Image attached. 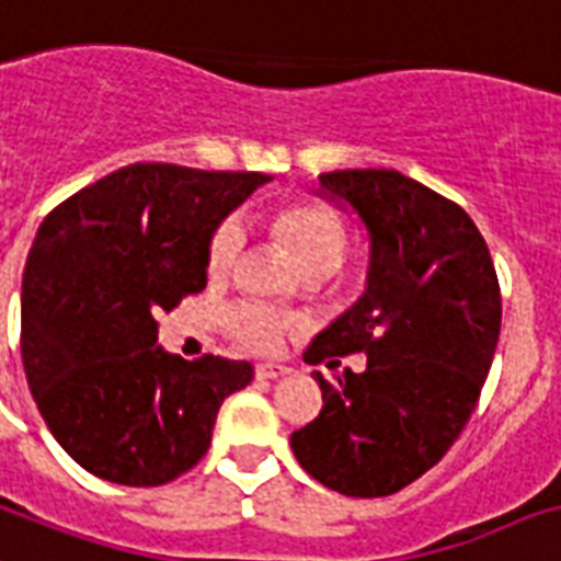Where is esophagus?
<instances>
[{
	"instance_id": "34e87169",
	"label": "esophagus",
	"mask_w": 561,
	"mask_h": 561,
	"mask_svg": "<svg viewBox=\"0 0 561 561\" xmlns=\"http://www.w3.org/2000/svg\"><path fill=\"white\" fill-rule=\"evenodd\" d=\"M293 368L280 366V363H260L257 366V377L260 380H277V377L289 375Z\"/></svg>"
}]
</instances>
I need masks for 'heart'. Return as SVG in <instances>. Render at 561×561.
<instances>
[{"label":"heart","mask_w":561,"mask_h":561,"mask_svg":"<svg viewBox=\"0 0 561 561\" xmlns=\"http://www.w3.org/2000/svg\"><path fill=\"white\" fill-rule=\"evenodd\" d=\"M260 219L275 240H280L310 275H333L345 266L351 254V233L345 221L330 210L328 204L312 198H293L263 207ZM242 249V228L237 221H225L213 233L207 251V272L213 280L231 275ZM295 319L272 304L245 301L228 312V328L251 351H275L293 330Z\"/></svg>","instance_id":"obj_1"}]
</instances>
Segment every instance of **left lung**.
<instances>
[{
  "label": "left lung",
  "mask_w": 561,
  "mask_h": 561,
  "mask_svg": "<svg viewBox=\"0 0 561 561\" xmlns=\"http://www.w3.org/2000/svg\"><path fill=\"white\" fill-rule=\"evenodd\" d=\"M319 195L368 233L366 293L310 342V366H340L319 419L293 433L310 477L348 497H386L445 457L477 407L501 336V286L483 233L459 204L394 169L319 175Z\"/></svg>",
  "instance_id": "left-lung-1"
}]
</instances>
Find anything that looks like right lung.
<instances>
[{"label":"right lung","instance_id":"add662e5","mask_svg":"<svg viewBox=\"0 0 561 561\" xmlns=\"http://www.w3.org/2000/svg\"><path fill=\"white\" fill-rule=\"evenodd\" d=\"M266 181L131 163L43 219L23 275V366L46 427L90 474L175 480L207 454L221 401L251 383L245 359L167 354L158 316L207 286L213 233Z\"/></svg>","mask_w":561,"mask_h":561}]
</instances>
